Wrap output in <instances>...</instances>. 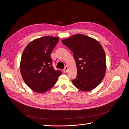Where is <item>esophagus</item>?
<instances>
[{"label": "esophagus", "instance_id": "34e87169", "mask_svg": "<svg viewBox=\"0 0 129 129\" xmlns=\"http://www.w3.org/2000/svg\"><path fill=\"white\" fill-rule=\"evenodd\" d=\"M68 67H67V66H66L63 69V71L64 73H66L68 72Z\"/></svg>", "mask_w": 129, "mask_h": 129}]
</instances>
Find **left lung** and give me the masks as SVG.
I'll return each mask as SVG.
<instances>
[{"label":"left lung","mask_w":129,"mask_h":129,"mask_svg":"<svg viewBox=\"0 0 129 129\" xmlns=\"http://www.w3.org/2000/svg\"><path fill=\"white\" fill-rule=\"evenodd\" d=\"M62 42L71 49L76 61L77 76L72 80L82 91L95 88L103 79L106 72L104 50L99 41L83 34H76Z\"/></svg>","instance_id":"1"}]
</instances>
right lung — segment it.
Listing matches in <instances>:
<instances>
[{
	"label": "right lung",
	"mask_w": 129,
	"mask_h": 129,
	"mask_svg": "<svg viewBox=\"0 0 129 129\" xmlns=\"http://www.w3.org/2000/svg\"><path fill=\"white\" fill-rule=\"evenodd\" d=\"M59 40L45 36L35 39L27 45L20 62V72L26 84L33 91L45 93L52 88L62 72L55 70L50 57L52 52Z\"/></svg>",
	"instance_id": "obj_1"
}]
</instances>
